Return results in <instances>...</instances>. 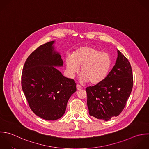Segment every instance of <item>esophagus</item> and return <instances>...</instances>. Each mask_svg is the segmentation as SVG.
Returning <instances> with one entry per match:
<instances>
[{"label": "esophagus", "mask_w": 149, "mask_h": 149, "mask_svg": "<svg viewBox=\"0 0 149 149\" xmlns=\"http://www.w3.org/2000/svg\"><path fill=\"white\" fill-rule=\"evenodd\" d=\"M76 87H77V89L78 91V90H81V89H82V88L80 85H77Z\"/></svg>", "instance_id": "34e87169"}]
</instances>
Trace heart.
<instances>
[{"mask_svg": "<svg viewBox=\"0 0 149 149\" xmlns=\"http://www.w3.org/2000/svg\"><path fill=\"white\" fill-rule=\"evenodd\" d=\"M68 75L72 78L80 68V80L96 84L105 79L111 65L110 56L92 46H84L76 50L66 60Z\"/></svg>", "mask_w": 149, "mask_h": 149, "instance_id": "b5f03b06", "label": "heart"}]
</instances>
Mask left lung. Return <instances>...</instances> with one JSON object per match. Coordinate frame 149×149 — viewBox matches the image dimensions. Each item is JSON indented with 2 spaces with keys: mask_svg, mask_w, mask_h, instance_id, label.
Returning a JSON list of instances; mask_svg holds the SVG:
<instances>
[{
  "mask_svg": "<svg viewBox=\"0 0 149 149\" xmlns=\"http://www.w3.org/2000/svg\"><path fill=\"white\" fill-rule=\"evenodd\" d=\"M117 53L115 65L105 79L86 88L89 115L106 121L122 112L134 84L130 63L120 50Z\"/></svg>",
  "mask_w": 149,
  "mask_h": 149,
  "instance_id": "8db88e82",
  "label": "left lung"
}]
</instances>
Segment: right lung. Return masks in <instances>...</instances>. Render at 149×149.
<instances>
[{
	"label": "right lung",
	"instance_id": "right-lung-1",
	"mask_svg": "<svg viewBox=\"0 0 149 149\" xmlns=\"http://www.w3.org/2000/svg\"><path fill=\"white\" fill-rule=\"evenodd\" d=\"M51 41L38 47L27 58L22 72L21 86L31 110L48 121L65 113L67 102L76 92L74 79L63 75L56 67H62L60 53Z\"/></svg>",
	"mask_w": 149,
	"mask_h": 149
}]
</instances>
